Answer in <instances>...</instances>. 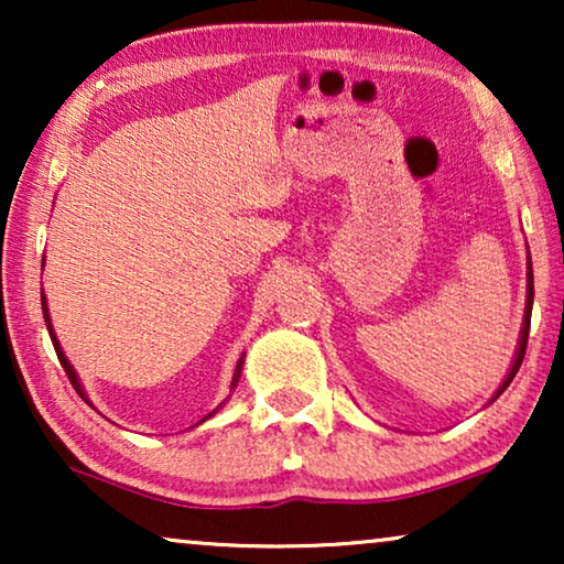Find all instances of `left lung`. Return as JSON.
<instances>
[{
  "mask_svg": "<svg viewBox=\"0 0 564 564\" xmlns=\"http://www.w3.org/2000/svg\"><path fill=\"white\" fill-rule=\"evenodd\" d=\"M531 303H534V272H531V259H529V297H527V315H523V330H521V341H519V354H516V361H513L511 372H508L503 388L498 390V395L508 388V384H511V380L516 377V372H519V367H521V361H523V354H527L529 326H531ZM498 395H496V398H498Z\"/></svg>",
  "mask_w": 564,
  "mask_h": 564,
  "instance_id": "left-lung-1",
  "label": "left lung"
}]
</instances>
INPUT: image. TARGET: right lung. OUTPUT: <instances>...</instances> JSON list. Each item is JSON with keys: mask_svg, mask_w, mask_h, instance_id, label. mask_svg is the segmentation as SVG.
Returning a JSON list of instances; mask_svg holds the SVG:
<instances>
[{"mask_svg": "<svg viewBox=\"0 0 564 564\" xmlns=\"http://www.w3.org/2000/svg\"><path fill=\"white\" fill-rule=\"evenodd\" d=\"M41 303H43V315H45V326H48V334H51V341H53V349H56V354H58V361H61V367H64L66 369V375H68V380H72V384H74V390L76 392H79V395L84 398V400H87V395H84V390H82V384H79V380H76V372H74V369H72V365H68V359H66V354L64 351H61V344H58V338H56V334H53V328H51V318H48V307H45V297L41 300ZM241 365H243V357L241 359H238V365H236V372H234V382H230V388H236V384H238V377H241ZM87 403H89V400H87ZM220 405H226V403H220ZM218 405V408H220ZM218 408H215V411L213 413H218ZM213 413H207L205 415V419H210V415ZM203 419V421H205ZM203 421H199V423H203Z\"/></svg>", "mask_w": 564, "mask_h": 564, "instance_id": "add662e5", "label": "right lung"}]
</instances>
